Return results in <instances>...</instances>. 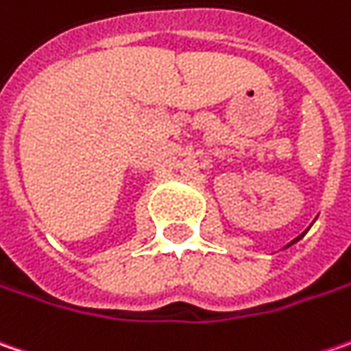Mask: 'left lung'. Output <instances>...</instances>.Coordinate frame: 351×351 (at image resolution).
Returning <instances> with one entry per match:
<instances>
[{
    "label": "left lung",
    "instance_id": "obj_1",
    "mask_svg": "<svg viewBox=\"0 0 351 351\" xmlns=\"http://www.w3.org/2000/svg\"><path fill=\"white\" fill-rule=\"evenodd\" d=\"M300 237H302V235H300ZM300 237H298V239H300ZM292 243H294V241H292Z\"/></svg>",
    "mask_w": 351,
    "mask_h": 351
}]
</instances>
